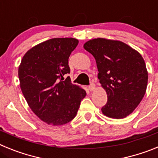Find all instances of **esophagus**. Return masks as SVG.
<instances>
[{"label": "esophagus", "instance_id": "1", "mask_svg": "<svg viewBox=\"0 0 158 158\" xmlns=\"http://www.w3.org/2000/svg\"><path fill=\"white\" fill-rule=\"evenodd\" d=\"M89 91H93L95 89V84L94 83H91L90 84V85L89 86Z\"/></svg>", "mask_w": 158, "mask_h": 158}]
</instances>
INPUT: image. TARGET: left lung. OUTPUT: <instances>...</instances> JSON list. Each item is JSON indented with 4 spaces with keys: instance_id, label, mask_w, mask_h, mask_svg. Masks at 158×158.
I'll list each match as a JSON object with an SVG mask.
<instances>
[{
    "instance_id": "1",
    "label": "left lung",
    "mask_w": 158,
    "mask_h": 158,
    "mask_svg": "<svg viewBox=\"0 0 158 158\" xmlns=\"http://www.w3.org/2000/svg\"><path fill=\"white\" fill-rule=\"evenodd\" d=\"M84 48L96 59L100 83L107 92L103 114L118 119L129 115L147 87L148 73L142 55L123 42L101 38L89 40Z\"/></svg>"
}]
</instances>
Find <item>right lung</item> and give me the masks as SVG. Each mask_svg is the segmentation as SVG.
Listing matches in <instances>:
<instances>
[{
	"label": "right lung",
	"mask_w": 158,
	"mask_h": 158,
	"mask_svg": "<svg viewBox=\"0 0 158 158\" xmlns=\"http://www.w3.org/2000/svg\"><path fill=\"white\" fill-rule=\"evenodd\" d=\"M73 38H55L29 50L19 67V83L32 111L43 122L59 126L76 116L86 92L71 83L69 58Z\"/></svg>",
	"instance_id": "add662e5"
}]
</instances>
